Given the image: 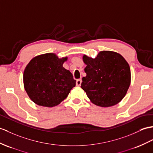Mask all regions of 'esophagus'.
Instances as JSON below:
<instances>
[{
    "mask_svg": "<svg viewBox=\"0 0 153 153\" xmlns=\"http://www.w3.org/2000/svg\"><path fill=\"white\" fill-rule=\"evenodd\" d=\"M81 83H82V79H78L76 80V84L77 86H80V85H81Z\"/></svg>",
    "mask_w": 153,
    "mask_h": 153,
    "instance_id": "esophagus-1",
    "label": "esophagus"
}]
</instances>
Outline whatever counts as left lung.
Returning a JSON list of instances; mask_svg holds the SVG:
<instances>
[{"label": "left lung", "instance_id": "8db88e82", "mask_svg": "<svg viewBox=\"0 0 153 153\" xmlns=\"http://www.w3.org/2000/svg\"><path fill=\"white\" fill-rule=\"evenodd\" d=\"M86 76L81 88L95 105L109 107L123 99L130 84L129 65L121 55L112 51L100 52L95 58L83 56Z\"/></svg>", "mask_w": 153, "mask_h": 153}]
</instances>
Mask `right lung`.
Instances as JSON below:
<instances>
[{
  "label": "right lung",
  "instance_id": "add662e5",
  "mask_svg": "<svg viewBox=\"0 0 153 153\" xmlns=\"http://www.w3.org/2000/svg\"><path fill=\"white\" fill-rule=\"evenodd\" d=\"M66 59L47 53L29 62L24 71L23 81L25 90L33 102L42 106H55L75 86L72 73L63 67Z\"/></svg>",
  "mask_w": 153,
  "mask_h": 153
}]
</instances>
